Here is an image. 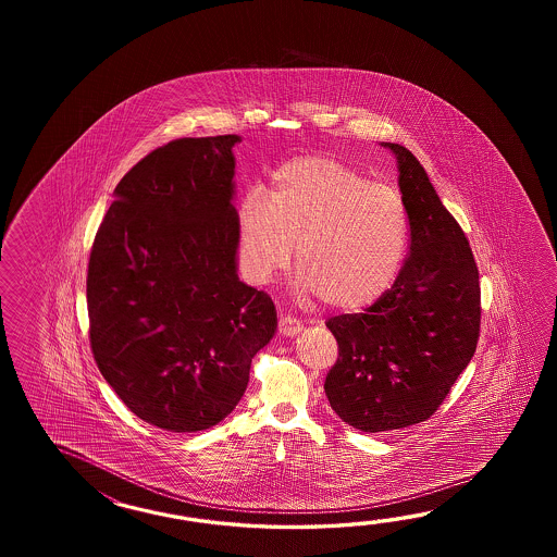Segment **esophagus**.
Listing matches in <instances>:
<instances>
[{
  "label": "esophagus",
  "mask_w": 557,
  "mask_h": 557,
  "mask_svg": "<svg viewBox=\"0 0 557 557\" xmlns=\"http://www.w3.org/2000/svg\"><path fill=\"white\" fill-rule=\"evenodd\" d=\"M302 329H305L302 322L296 320L295 317H290V314H283V317L278 319V332H281L283 336H296Z\"/></svg>",
  "instance_id": "34e87169"
}]
</instances>
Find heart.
I'll return each mask as SVG.
<instances>
[{
  "label": "heart",
  "instance_id": "obj_1",
  "mask_svg": "<svg viewBox=\"0 0 557 557\" xmlns=\"http://www.w3.org/2000/svg\"><path fill=\"white\" fill-rule=\"evenodd\" d=\"M238 257L250 283H267L290 261L296 288L326 307L355 312L400 274L410 214L400 190L334 157L278 166L267 197L252 189L237 211Z\"/></svg>",
  "mask_w": 557,
  "mask_h": 557
}]
</instances>
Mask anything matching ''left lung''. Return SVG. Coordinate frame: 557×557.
I'll use <instances>...</instances> for the list:
<instances>
[{"label": "left lung", "instance_id": "1", "mask_svg": "<svg viewBox=\"0 0 557 557\" xmlns=\"http://www.w3.org/2000/svg\"><path fill=\"white\" fill-rule=\"evenodd\" d=\"M398 185L410 214V255L391 288L358 314L326 322L338 343L324 392L362 432L428 420L470 364L480 336V276L462 226L424 166L398 143Z\"/></svg>", "mask_w": 557, "mask_h": 557}]
</instances>
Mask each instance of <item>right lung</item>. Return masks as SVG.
I'll return each mask as SVG.
<instances>
[{
  "label": "right lung",
  "mask_w": 557,
  "mask_h": 557,
  "mask_svg": "<svg viewBox=\"0 0 557 557\" xmlns=\"http://www.w3.org/2000/svg\"><path fill=\"white\" fill-rule=\"evenodd\" d=\"M238 135L154 149L115 187L87 271L89 343L147 424L197 432L235 410L276 331L271 296L238 281Z\"/></svg>",
  "instance_id": "1"
}]
</instances>
